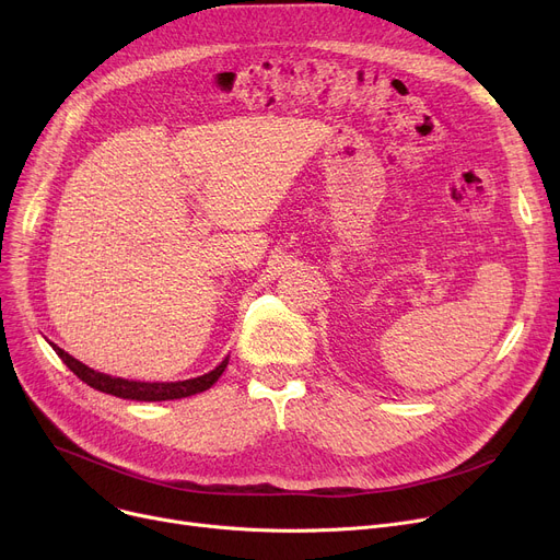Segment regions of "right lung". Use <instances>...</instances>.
Returning <instances> with one entry per match:
<instances>
[{"mask_svg": "<svg viewBox=\"0 0 560 560\" xmlns=\"http://www.w3.org/2000/svg\"><path fill=\"white\" fill-rule=\"evenodd\" d=\"M54 351L61 361L91 388L106 393V395H115L122 399H138V401H165V399H182V397H190L197 393L209 390L215 381L220 378V374L226 368V359L211 370L209 374L197 376V378H186V381H176V384H144V381H129V378H117V376H108L102 372H95L88 365L79 363L77 359H72L68 351H63L58 345H54Z\"/></svg>", "mask_w": 560, "mask_h": 560, "instance_id": "obj_1", "label": "right lung"}]
</instances>
